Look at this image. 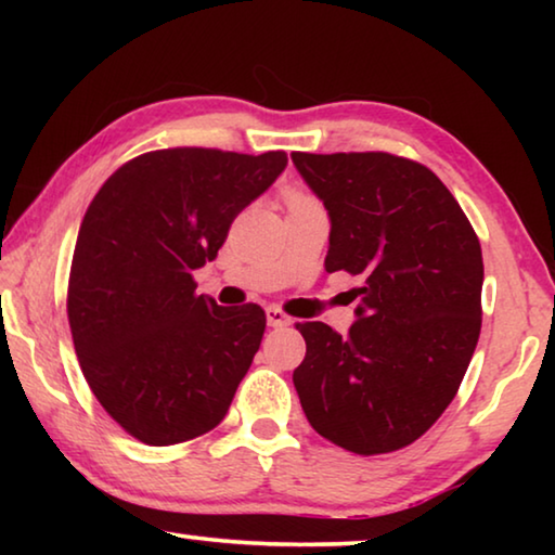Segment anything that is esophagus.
<instances>
[{"mask_svg":"<svg viewBox=\"0 0 555 555\" xmlns=\"http://www.w3.org/2000/svg\"><path fill=\"white\" fill-rule=\"evenodd\" d=\"M267 323H269L271 327H284V325L291 323V318H288L284 311H281V308L269 306V308H267Z\"/></svg>","mask_w":555,"mask_h":555,"instance_id":"1","label":"esophagus"}]
</instances>
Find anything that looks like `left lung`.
Instances as JSON below:
<instances>
[{"instance_id":"1","label":"left lung","mask_w":555,"mask_h":555,"mask_svg":"<svg viewBox=\"0 0 555 555\" xmlns=\"http://www.w3.org/2000/svg\"><path fill=\"white\" fill-rule=\"evenodd\" d=\"M331 215L325 269L360 276L340 335L296 323L294 370L318 434L357 455L406 448L448 409L482 327V249L443 181L384 152L291 154Z\"/></svg>"}]
</instances>
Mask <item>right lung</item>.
<instances>
[{
	"label": "right lung",
	"instance_id": "obj_1",
	"mask_svg": "<svg viewBox=\"0 0 555 555\" xmlns=\"http://www.w3.org/2000/svg\"><path fill=\"white\" fill-rule=\"evenodd\" d=\"M286 164L284 152L162 149L119 166L92 198L70 264L73 345L102 409L142 443H183L228 413L267 315L195 294L193 271Z\"/></svg>",
	"mask_w": 555,
	"mask_h": 555
}]
</instances>
